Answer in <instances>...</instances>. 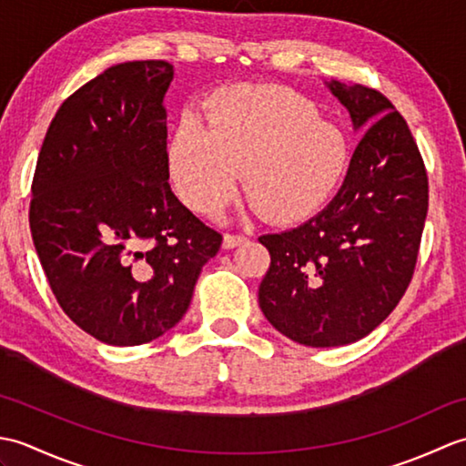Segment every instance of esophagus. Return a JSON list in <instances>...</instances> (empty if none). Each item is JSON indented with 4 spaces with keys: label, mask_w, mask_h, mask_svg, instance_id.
<instances>
[{
    "label": "esophagus",
    "mask_w": 466,
    "mask_h": 466,
    "mask_svg": "<svg viewBox=\"0 0 466 466\" xmlns=\"http://www.w3.org/2000/svg\"><path fill=\"white\" fill-rule=\"evenodd\" d=\"M244 240H246V236H242V234L226 232L224 234V248H236V246H240Z\"/></svg>",
    "instance_id": "obj_1"
}]
</instances>
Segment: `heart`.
Masks as SVG:
<instances>
[{
	"instance_id": "heart-1",
	"label": "heart",
	"mask_w": 466,
	"mask_h": 466,
	"mask_svg": "<svg viewBox=\"0 0 466 466\" xmlns=\"http://www.w3.org/2000/svg\"><path fill=\"white\" fill-rule=\"evenodd\" d=\"M206 127L177 124L167 167L177 196L198 212L230 200L242 182L260 212L289 224L314 214L339 190L349 140L309 97L282 86L242 84L204 104Z\"/></svg>"
}]
</instances>
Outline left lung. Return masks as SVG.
Returning <instances> with one entry per match:
<instances>
[{
    "label": "left lung",
    "mask_w": 466,
    "mask_h": 466,
    "mask_svg": "<svg viewBox=\"0 0 466 466\" xmlns=\"http://www.w3.org/2000/svg\"><path fill=\"white\" fill-rule=\"evenodd\" d=\"M329 87L366 130L344 184L309 222L258 238L270 252L258 289L264 316L314 349L360 340L397 309L429 210L422 156L389 97L360 84Z\"/></svg>",
    "instance_id": "left-lung-1"
}]
</instances>
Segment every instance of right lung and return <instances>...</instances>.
I'll use <instances>...</instances> for the list:
<instances>
[{
    "label": "right lung",
    "instance_id": "1",
    "mask_svg": "<svg viewBox=\"0 0 466 466\" xmlns=\"http://www.w3.org/2000/svg\"><path fill=\"white\" fill-rule=\"evenodd\" d=\"M172 77L164 59L107 67L59 106L37 157L29 228L49 289L112 346L174 329L222 244L167 184Z\"/></svg>",
    "mask_w": 466,
    "mask_h": 466
}]
</instances>
